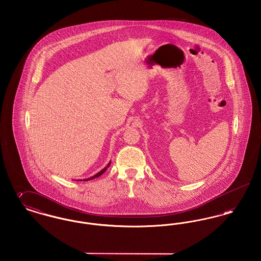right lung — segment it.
Instances as JSON below:
<instances>
[{
	"label": "right lung",
	"instance_id": "add662e5",
	"mask_svg": "<svg viewBox=\"0 0 261 261\" xmlns=\"http://www.w3.org/2000/svg\"><path fill=\"white\" fill-rule=\"evenodd\" d=\"M111 163H112V162H109V163H108V165H107V166H106V167H105V168H103V169H102V170H100V171H99V173H97V174H96V175H94V176H92V177H90V178H88V179H84V180H83V181H88V180H92V179H95V178H97V177H99V176H100V175H101V174L105 173V172H106V170H107V169H108V168H109V167H110V165H111ZM81 181H82V180H81Z\"/></svg>",
	"mask_w": 261,
	"mask_h": 261
}]
</instances>
